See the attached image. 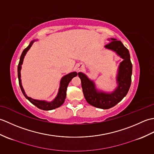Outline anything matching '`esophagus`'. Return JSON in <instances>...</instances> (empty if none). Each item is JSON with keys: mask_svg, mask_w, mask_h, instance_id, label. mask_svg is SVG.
<instances>
[{"mask_svg": "<svg viewBox=\"0 0 154 154\" xmlns=\"http://www.w3.org/2000/svg\"><path fill=\"white\" fill-rule=\"evenodd\" d=\"M82 67H83V65L81 64V63L78 64V65H77V69L78 71H79L80 69H82Z\"/></svg>", "mask_w": 154, "mask_h": 154, "instance_id": "34e87169", "label": "esophagus"}]
</instances>
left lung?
<instances>
[{
  "mask_svg": "<svg viewBox=\"0 0 154 154\" xmlns=\"http://www.w3.org/2000/svg\"><path fill=\"white\" fill-rule=\"evenodd\" d=\"M110 43L106 44V49L115 51L123 59L118 69L116 81L118 86L112 93H105L98 91L93 81L81 72L78 73L81 81L83 92L87 102L91 105L102 109H109L120 102L125 97L131 85L132 64L130 61L129 51L123 44L116 39H109Z\"/></svg>",
  "mask_w": 154,
  "mask_h": 154,
  "instance_id": "1",
  "label": "left lung"
}]
</instances>
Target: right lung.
Segmentation results:
<instances>
[{
    "instance_id": "right-lung-1",
    "label": "right lung",
    "mask_w": 154,
    "mask_h": 154,
    "mask_svg": "<svg viewBox=\"0 0 154 154\" xmlns=\"http://www.w3.org/2000/svg\"><path fill=\"white\" fill-rule=\"evenodd\" d=\"M35 41H36V40L32 41L30 43V44H29L28 46L26 48L24 49V51H22L20 58V61L18 66V77L19 85H20V89L23 94H24V97L26 98V99L30 101L31 103L33 104L34 105L37 106L38 109L44 110H53L55 109H57L58 107H60L64 103L65 97H66V91H67V88L68 85L74 77L77 76V73L75 71L71 72V73L65 75L64 77H62V79H61V81H60V89H59L57 95L55 98L54 100L51 101V102H47V101L45 100H35V99H32L31 97H28L27 94H26L25 91L24 89H23L22 85L21 79H20V77H21L20 71H21L22 65L23 63V60H24V56L26 55V54L27 51L30 50V48H31L32 44H34V42Z\"/></svg>"
}]
</instances>
